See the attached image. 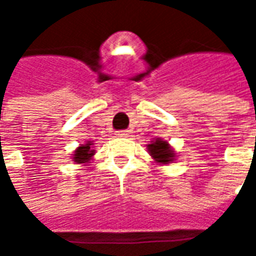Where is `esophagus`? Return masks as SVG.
Listing matches in <instances>:
<instances>
[{
    "mask_svg": "<svg viewBox=\"0 0 256 256\" xmlns=\"http://www.w3.org/2000/svg\"><path fill=\"white\" fill-rule=\"evenodd\" d=\"M128 132H126V130H122V132H118L116 133V136L118 137H126V136H128Z\"/></svg>",
    "mask_w": 256,
    "mask_h": 256,
    "instance_id": "34e87169",
    "label": "esophagus"
}]
</instances>
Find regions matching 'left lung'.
<instances>
[{
	"label": "left lung",
	"instance_id": "1",
	"mask_svg": "<svg viewBox=\"0 0 256 256\" xmlns=\"http://www.w3.org/2000/svg\"><path fill=\"white\" fill-rule=\"evenodd\" d=\"M146 150H148L150 158L154 159V163L159 164V166H167L176 160V158H177L174 148L167 141L162 138L150 141V144L146 145Z\"/></svg>",
	"mask_w": 256,
	"mask_h": 256
}]
</instances>
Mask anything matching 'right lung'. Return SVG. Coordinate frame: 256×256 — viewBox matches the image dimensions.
I'll return each mask as SVG.
<instances>
[{
  "mask_svg": "<svg viewBox=\"0 0 256 256\" xmlns=\"http://www.w3.org/2000/svg\"><path fill=\"white\" fill-rule=\"evenodd\" d=\"M93 142L92 141H86L84 144H80L74 150L72 154V162H75L76 164H84L88 166V163L90 160H93V156L96 155V150H93Z\"/></svg>",
  "mask_w": 256,
  "mask_h": 256,
  "instance_id": "add662e5",
  "label": "right lung"
}]
</instances>
